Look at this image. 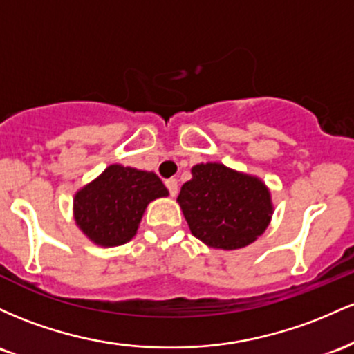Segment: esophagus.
<instances>
[{
	"label": "esophagus",
	"mask_w": 354,
	"mask_h": 354,
	"mask_svg": "<svg viewBox=\"0 0 354 354\" xmlns=\"http://www.w3.org/2000/svg\"><path fill=\"white\" fill-rule=\"evenodd\" d=\"M165 187L169 189V194L170 196H177V190H178V184L176 178H169V180H165Z\"/></svg>",
	"instance_id": "1"
}]
</instances>
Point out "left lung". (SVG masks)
Returning <instances> with one entry per match:
<instances>
[{"label": "left lung", "instance_id": "8db88e82", "mask_svg": "<svg viewBox=\"0 0 354 354\" xmlns=\"http://www.w3.org/2000/svg\"><path fill=\"white\" fill-rule=\"evenodd\" d=\"M182 185L177 202L190 232L209 248L241 249L268 229L271 192L261 178L224 164H197Z\"/></svg>", "mask_w": 354, "mask_h": 354}]
</instances>
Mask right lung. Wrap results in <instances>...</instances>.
Listing matches in <instances>:
<instances>
[{
	"instance_id": "add662e5",
	"label": "right lung",
	"mask_w": 354,
	"mask_h": 354,
	"mask_svg": "<svg viewBox=\"0 0 354 354\" xmlns=\"http://www.w3.org/2000/svg\"><path fill=\"white\" fill-rule=\"evenodd\" d=\"M167 196L153 172L113 164L75 194V222L95 244L122 245L137 234L147 205Z\"/></svg>"
}]
</instances>
